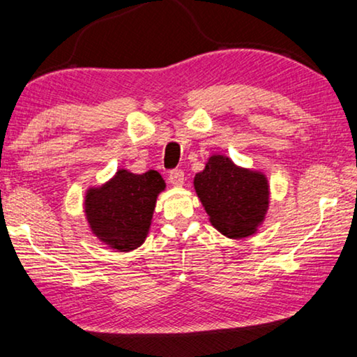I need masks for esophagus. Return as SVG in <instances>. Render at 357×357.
Wrapping results in <instances>:
<instances>
[{
  "mask_svg": "<svg viewBox=\"0 0 357 357\" xmlns=\"http://www.w3.org/2000/svg\"><path fill=\"white\" fill-rule=\"evenodd\" d=\"M183 170L182 169H174L169 172V182L174 185V187H182L183 185Z\"/></svg>",
  "mask_w": 357,
  "mask_h": 357,
  "instance_id": "1",
  "label": "esophagus"
}]
</instances>
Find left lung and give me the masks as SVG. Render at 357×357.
Returning <instances> with one entry per match:
<instances>
[{"label":"left lung","instance_id":"8db88e82","mask_svg":"<svg viewBox=\"0 0 357 357\" xmlns=\"http://www.w3.org/2000/svg\"><path fill=\"white\" fill-rule=\"evenodd\" d=\"M193 183L209 222L222 235L246 238L264 222L268 183L262 172L238 167L224 154H214Z\"/></svg>","mask_w":357,"mask_h":357}]
</instances>
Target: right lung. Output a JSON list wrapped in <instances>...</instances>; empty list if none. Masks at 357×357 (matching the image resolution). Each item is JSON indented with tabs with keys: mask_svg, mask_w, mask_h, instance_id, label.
<instances>
[{
	"mask_svg": "<svg viewBox=\"0 0 357 357\" xmlns=\"http://www.w3.org/2000/svg\"><path fill=\"white\" fill-rule=\"evenodd\" d=\"M166 188L161 174H132L119 169L101 187L85 195V215L93 235L112 250H137L146 238L158 195Z\"/></svg>",
	"mask_w": 357,
	"mask_h": 357,
	"instance_id": "add662e5",
	"label": "right lung"
}]
</instances>
